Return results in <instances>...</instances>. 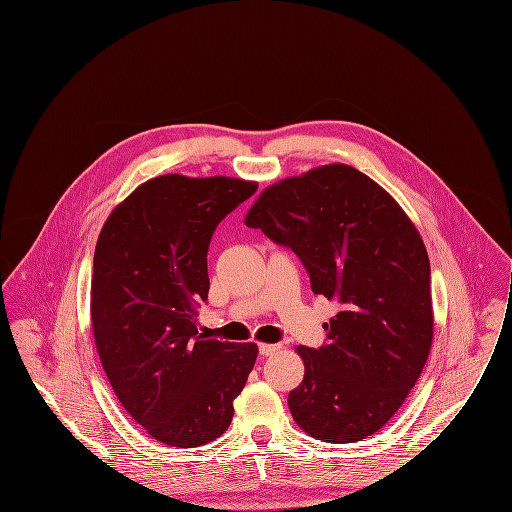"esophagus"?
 <instances>
[{"label": "esophagus", "mask_w": 512, "mask_h": 512, "mask_svg": "<svg viewBox=\"0 0 512 512\" xmlns=\"http://www.w3.org/2000/svg\"><path fill=\"white\" fill-rule=\"evenodd\" d=\"M280 348H282L280 344H266V342H264V344H260V354H262V356H272V354L278 352Z\"/></svg>", "instance_id": "1"}]
</instances>
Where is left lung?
<instances>
[{
	"instance_id": "left-lung-1",
	"label": "left lung",
	"mask_w": 512,
	"mask_h": 512,
	"mask_svg": "<svg viewBox=\"0 0 512 512\" xmlns=\"http://www.w3.org/2000/svg\"><path fill=\"white\" fill-rule=\"evenodd\" d=\"M244 224L288 246L312 292L340 304L324 346H296L304 378L288 394L292 418L324 442L372 436L406 400L432 344L430 262L416 226L346 164L264 188Z\"/></svg>"
}]
</instances>
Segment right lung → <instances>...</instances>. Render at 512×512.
<instances>
[{
    "mask_svg": "<svg viewBox=\"0 0 512 512\" xmlns=\"http://www.w3.org/2000/svg\"><path fill=\"white\" fill-rule=\"evenodd\" d=\"M256 188L242 178L164 174L122 200L98 236L94 342L126 412L168 446L222 436L254 368L258 346L198 334L196 306L208 298L216 226Z\"/></svg>",
    "mask_w": 512,
    "mask_h": 512,
    "instance_id": "add662e5",
    "label": "right lung"
}]
</instances>
